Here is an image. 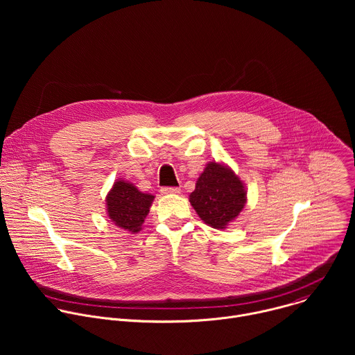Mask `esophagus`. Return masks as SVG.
<instances>
[{"label": "esophagus", "mask_w": 355, "mask_h": 355, "mask_svg": "<svg viewBox=\"0 0 355 355\" xmlns=\"http://www.w3.org/2000/svg\"><path fill=\"white\" fill-rule=\"evenodd\" d=\"M160 191H162V193L168 195V193H180L181 189L178 187H163Z\"/></svg>", "instance_id": "esophagus-1"}]
</instances>
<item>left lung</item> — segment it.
<instances>
[{"label":"left lung","mask_w":355,"mask_h":355,"mask_svg":"<svg viewBox=\"0 0 355 355\" xmlns=\"http://www.w3.org/2000/svg\"><path fill=\"white\" fill-rule=\"evenodd\" d=\"M245 189L240 178L227 167L211 162L196 181L189 202L207 225L225 229L245 204Z\"/></svg>","instance_id":"8db88e82"}]
</instances>
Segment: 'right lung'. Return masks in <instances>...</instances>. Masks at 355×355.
<instances>
[{
  "label": "right lung",
  "instance_id": "right-lung-1",
  "mask_svg": "<svg viewBox=\"0 0 355 355\" xmlns=\"http://www.w3.org/2000/svg\"><path fill=\"white\" fill-rule=\"evenodd\" d=\"M153 195L140 192L133 184L118 181L107 196V207L110 219L119 227L137 233L141 229Z\"/></svg>",
  "mask_w": 355,
  "mask_h": 355
}]
</instances>
